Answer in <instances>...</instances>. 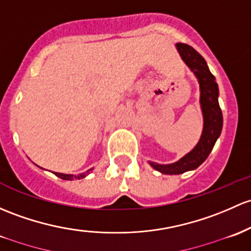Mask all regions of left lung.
I'll return each mask as SVG.
<instances>
[{
  "label": "left lung",
  "instance_id": "8db88e82",
  "mask_svg": "<svg viewBox=\"0 0 251 251\" xmlns=\"http://www.w3.org/2000/svg\"><path fill=\"white\" fill-rule=\"evenodd\" d=\"M176 49L183 61L194 72L200 83V103L203 114V131L196 147L180 160L170 165H160L149 161L154 170L163 174H181L196 170L204 162L212 151L216 139L223 130V113L219 105V88L215 77L210 73L207 62L192 47L184 43H176Z\"/></svg>",
  "mask_w": 251,
  "mask_h": 251
}]
</instances>
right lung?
Masks as SVG:
<instances>
[{"label":"right lung","mask_w":251,"mask_h":251,"mask_svg":"<svg viewBox=\"0 0 251 251\" xmlns=\"http://www.w3.org/2000/svg\"><path fill=\"white\" fill-rule=\"evenodd\" d=\"M91 170L86 171L85 173H81V174H78V176H73V174H63V173H57V172H54L55 176H57L59 178L61 179H65V180H72V179H81V178H85L86 176H88L89 173H90Z\"/></svg>","instance_id":"add662e5"}]
</instances>
